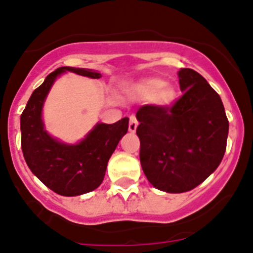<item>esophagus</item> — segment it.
Here are the masks:
<instances>
[{
    "mask_svg": "<svg viewBox=\"0 0 253 253\" xmlns=\"http://www.w3.org/2000/svg\"><path fill=\"white\" fill-rule=\"evenodd\" d=\"M137 126H138V121H137L136 116H134V115H131V116H129V124H128L129 132H132V133L136 132Z\"/></svg>",
    "mask_w": 253,
    "mask_h": 253,
    "instance_id": "1",
    "label": "esophagus"
}]
</instances>
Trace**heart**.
Masks as SVG:
<instances>
[{
	"label": "heart",
	"mask_w": 253,
	"mask_h": 253,
	"mask_svg": "<svg viewBox=\"0 0 253 253\" xmlns=\"http://www.w3.org/2000/svg\"><path fill=\"white\" fill-rule=\"evenodd\" d=\"M132 91L141 98H153L160 106L170 105L175 100V89L159 78L143 79L132 86Z\"/></svg>",
	"instance_id": "heart-1"
}]
</instances>
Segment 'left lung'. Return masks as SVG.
I'll use <instances>...</instances> for the list:
<instances>
[{
    "label": "left lung",
    "instance_id": "8db88e82",
    "mask_svg": "<svg viewBox=\"0 0 253 253\" xmlns=\"http://www.w3.org/2000/svg\"><path fill=\"white\" fill-rule=\"evenodd\" d=\"M177 75L182 95L172 105H143L136 114L143 172L170 193L197 187L219 167L229 133L219 94L191 68Z\"/></svg>",
    "mask_w": 253,
    "mask_h": 253
}]
</instances>
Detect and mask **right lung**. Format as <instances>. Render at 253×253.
Returning a JSON list of instances; mask_svg holds the SVG:
<instances>
[{"label":"right lung","mask_w":253,"mask_h":253,"mask_svg":"<svg viewBox=\"0 0 253 253\" xmlns=\"http://www.w3.org/2000/svg\"><path fill=\"white\" fill-rule=\"evenodd\" d=\"M75 72L100 78L96 71L60 67L47 76L33 91L20 115L22 150L32 172L53 192L61 196H79L100 186L106 167L120 139L128 129V117L115 124H98L78 144H65L44 129L42 110L55 79L63 72Z\"/></svg>","instance_id":"add662e5"}]
</instances>
